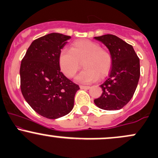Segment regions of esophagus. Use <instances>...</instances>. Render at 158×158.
I'll return each instance as SVG.
<instances>
[{
  "instance_id": "obj_1",
  "label": "esophagus",
  "mask_w": 158,
  "mask_h": 158,
  "mask_svg": "<svg viewBox=\"0 0 158 158\" xmlns=\"http://www.w3.org/2000/svg\"><path fill=\"white\" fill-rule=\"evenodd\" d=\"M80 88H81V89L88 90L90 88V86H85V85H80Z\"/></svg>"
}]
</instances>
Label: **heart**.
<instances>
[{"mask_svg": "<svg viewBox=\"0 0 158 158\" xmlns=\"http://www.w3.org/2000/svg\"><path fill=\"white\" fill-rule=\"evenodd\" d=\"M82 61L85 69L76 78L80 82H92L99 77H106L111 68L110 52L90 40H77L72 43L70 50L63 49L59 52V67L68 78L75 76Z\"/></svg>", "mask_w": 158, "mask_h": 158, "instance_id": "1", "label": "heart"}]
</instances>
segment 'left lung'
<instances>
[{
  "label": "left lung",
  "mask_w": 158,
  "mask_h": 158,
  "mask_svg": "<svg viewBox=\"0 0 158 158\" xmlns=\"http://www.w3.org/2000/svg\"><path fill=\"white\" fill-rule=\"evenodd\" d=\"M94 39L106 45L112 57L108 78L100 85L102 94L94 103L103 110H119L131 100L137 88L139 59L133 47L117 36L107 34Z\"/></svg>",
  "instance_id": "left-lung-1"
}]
</instances>
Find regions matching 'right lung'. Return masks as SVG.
<instances>
[{
  "label": "right lung",
  "instance_id": "1",
  "mask_svg": "<svg viewBox=\"0 0 158 158\" xmlns=\"http://www.w3.org/2000/svg\"><path fill=\"white\" fill-rule=\"evenodd\" d=\"M70 36L57 32L34 40L20 68L21 90L36 113L58 119L73 109L79 85L61 72L59 55Z\"/></svg>",
  "mask_w": 158,
  "mask_h": 158
}]
</instances>
